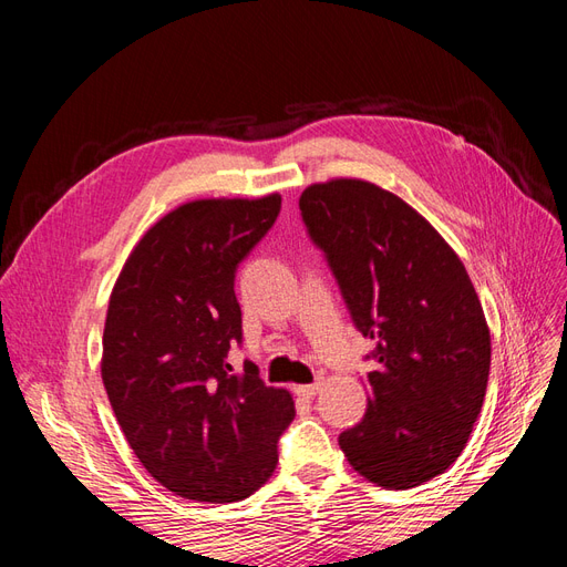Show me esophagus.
<instances>
[{
	"label": "esophagus",
	"instance_id": "obj_1",
	"mask_svg": "<svg viewBox=\"0 0 567 567\" xmlns=\"http://www.w3.org/2000/svg\"><path fill=\"white\" fill-rule=\"evenodd\" d=\"M321 385H323V381H315L310 385H298L296 394H300V398H305V400H312L315 394L321 390Z\"/></svg>",
	"mask_w": 567,
	"mask_h": 567
}]
</instances>
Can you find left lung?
<instances>
[{
	"instance_id": "left-lung-1",
	"label": "left lung",
	"mask_w": 567,
	"mask_h": 567,
	"mask_svg": "<svg viewBox=\"0 0 567 567\" xmlns=\"http://www.w3.org/2000/svg\"><path fill=\"white\" fill-rule=\"evenodd\" d=\"M300 213L357 331L375 346L367 414L340 433V450L379 487H419L458 458L483 409L492 357L483 305L450 244L385 188L312 184Z\"/></svg>"
}]
</instances>
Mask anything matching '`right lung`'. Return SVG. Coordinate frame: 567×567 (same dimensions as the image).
Wrapping results in <instances>:
<instances>
[{"mask_svg": "<svg viewBox=\"0 0 567 567\" xmlns=\"http://www.w3.org/2000/svg\"><path fill=\"white\" fill-rule=\"evenodd\" d=\"M281 196L200 198L158 219L134 246L109 300L101 379L144 468L184 499L231 504L277 468V442L296 419L284 388L241 342L236 267L260 244Z\"/></svg>", "mask_w": 567, "mask_h": 567, "instance_id": "1", "label": "right lung"}]
</instances>
